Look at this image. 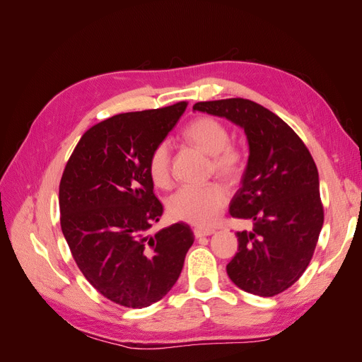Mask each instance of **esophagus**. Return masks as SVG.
<instances>
[{
	"mask_svg": "<svg viewBox=\"0 0 362 362\" xmlns=\"http://www.w3.org/2000/svg\"><path fill=\"white\" fill-rule=\"evenodd\" d=\"M196 238H201V237H206V235H211L214 234V229H208V228H194L193 231Z\"/></svg>",
	"mask_w": 362,
	"mask_h": 362,
	"instance_id": "esophagus-1",
	"label": "esophagus"
}]
</instances>
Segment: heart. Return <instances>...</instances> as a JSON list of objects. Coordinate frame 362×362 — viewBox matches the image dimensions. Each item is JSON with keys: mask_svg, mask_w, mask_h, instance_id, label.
<instances>
[{"mask_svg": "<svg viewBox=\"0 0 362 362\" xmlns=\"http://www.w3.org/2000/svg\"><path fill=\"white\" fill-rule=\"evenodd\" d=\"M184 137L204 154L211 157L213 172L226 182H235L245 170V154L229 145V133L223 124L213 117H198L184 129ZM149 177L158 187L170 182V145L163 140L148 158ZM228 202L226 190L218 184L204 187H182L168 201L169 216L196 226L210 225Z\"/></svg>", "mask_w": 362, "mask_h": 362, "instance_id": "heart-1", "label": "heart"}]
</instances>
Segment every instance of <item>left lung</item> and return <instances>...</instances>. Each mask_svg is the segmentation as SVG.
<instances>
[{
    "mask_svg": "<svg viewBox=\"0 0 362 362\" xmlns=\"http://www.w3.org/2000/svg\"><path fill=\"white\" fill-rule=\"evenodd\" d=\"M193 110L245 129L247 166L229 213L250 221L237 233L238 252L226 266L238 288L270 298L291 287L308 267L323 226L319 172L299 136L262 105L243 100L196 103Z\"/></svg>",
    "mask_w": 362,
    "mask_h": 362,
    "instance_id": "8db88e82",
    "label": "left lung"
}]
</instances>
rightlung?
Listing matches in <instances>:
<instances>
[{"instance_id":"1","label":"right lung","mask_w":362,"mask_h":362,"mask_svg":"<svg viewBox=\"0 0 362 362\" xmlns=\"http://www.w3.org/2000/svg\"><path fill=\"white\" fill-rule=\"evenodd\" d=\"M187 103L108 117L87 129L60 181V225L86 279L127 308L158 302L178 281L194 242L189 225L146 231L163 214L148 158Z\"/></svg>"}]
</instances>
